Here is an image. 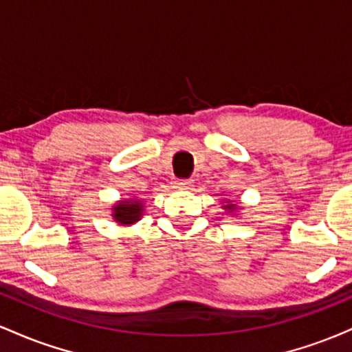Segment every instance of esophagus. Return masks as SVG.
I'll list each match as a JSON object with an SVG mask.
<instances>
[{"label":"esophagus","instance_id":"esophagus-1","mask_svg":"<svg viewBox=\"0 0 352 352\" xmlns=\"http://www.w3.org/2000/svg\"><path fill=\"white\" fill-rule=\"evenodd\" d=\"M193 182L192 180H175V187L177 188H182V190H187L192 187Z\"/></svg>","mask_w":352,"mask_h":352}]
</instances>
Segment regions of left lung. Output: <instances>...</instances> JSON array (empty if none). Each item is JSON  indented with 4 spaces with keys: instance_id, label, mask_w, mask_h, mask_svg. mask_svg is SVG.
<instances>
[{
    "instance_id": "8db88e82",
    "label": "left lung",
    "mask_w": 352,
    "mask_h": 352,
    "mask_svg": "<svg viewBox=\"0 0 352 352\" xmlns=\"http://www.w3.org/2000/svg\"><path fill=\"white\" fill-rule=\"evenodd\" d=\"M225 208L232 210V212H236V210H238V207H236L235 204H228V205H225Z\"/></svg>"
}]
</instances>
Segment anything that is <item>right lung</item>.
Returning <instances> with one entry per match:
<instances>
[{"mask_svg":"<svg viewBox=\"0 0 352 352\" xmlns=\"http://www.w3.org/2000/svg\"><path fill=\"white\" fill-rule=\"evenodd\" d=\"M144 205L140 200L131 199V200H120L112 207V217L114 221L120 225H132L140 220L144 212Z\"/></svg>","mask_w":352,"mask_h":352,"instance_id":"right-lung-1","label":"right lung"}]
</instances>
